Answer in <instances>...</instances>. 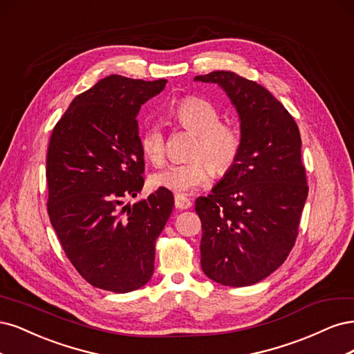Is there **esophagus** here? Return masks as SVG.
<instances>
[{"instance_id":"1","label":"esophagus","mask_w":354,"mask_h":354,"mask_svg":"<svg viewBox=\"0 0 354 354\" xmlns=\"http://www.w3.org/2000/svg\"><path fill=\"white\" fill-rule=\"evenodd\" d=\"M175 206L179 210H185V209H189L192 206V201L188 197L182 196V194H176V196H175Z\"/></svg>"}]
</instances>
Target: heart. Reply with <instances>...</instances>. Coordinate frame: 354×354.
I'll return each instance as SVG.
<instances>
[{
  "mask_svg": "<svg viewBox=\"0 0 354 354\" xmlns=\"http://www.w3.org/2000/svg\"><path fill=\"white\" fill-rule=\"evenodd\" d=\"M172 118L182 128L197 133V141L192 150V160L170 165L162 172L153 175V185L176 194H188L213 178L216 172L225 174L230 170L241 153L243 135L234 123L222 122L221 113L210 101L189 97L182 100L172 110ZM142 154L154 166L165 162L166 138L158 123H147L140 135Z\"/></svg>",
  "mask_w": 354,
  "mask_h": 354,
  "instance_id": "obj_1",
  "label": "heart"
}]
</instances>
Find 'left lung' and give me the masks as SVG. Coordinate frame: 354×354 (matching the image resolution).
Segmentation results:
<instances>
[{
	"label": "left lung",
	"mask_w": 354,
	"mask_h": 354,
	"mask_svg": "<svg viewBox=\"0 0 354 354\" xmlns=\"http://www.w3.org/2000/svg\"><path fill=\"white\" fill-rule=\"evenodd\" d=\"M194 81L218 84L235 106L243 147L207 197L196 200L201 221V269L218 283L248 287L275 272L299 235L307 198L297 123L266 88L234 72Z\"/></svg>",
	"instance_id": "left-lung-1"
}]
</instances>
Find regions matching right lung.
I'll use <instances>...</instances> for the list:
<instances>
[{
    "instance_id": "add662e5",
    "label": "right lung",
    "mask_w": 354,
    "mask_h": 354,
    "mask_svg": "<svg viewBox=\"0 0 354 354\" xmlns=\"http://www.w3.org/2000/svg\"><path fill=\"white\" fill-rule=\"evenodd\" d=\"M166 82L110 75L79 94L53 129L50 221L71 263L101 290L129 292L153 277L174 194L158 188L133 206L127 200L144 187L136 115Z\"/></svg>"
}]
</instances>
